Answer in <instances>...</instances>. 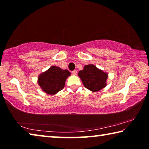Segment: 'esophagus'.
<instances>
[{"mask_svg":"<svg viewBox=\"0 0 149 149\" xmlns=\"http://www.w3.org/2000/svg\"><path fill=\"white\" fill-rule=\"evenodd\" d=\"M72 74H74V75H76L77 74V70H73V71L72 72Z\"/></svg>","mask_w":149,"mask_h":149,"instance_id":"34e87169","label":"esophagus"}]
</instances>
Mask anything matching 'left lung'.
I'll use <instances>...</instances> for the list:
<instances>
[{"label":"left lung","instance_id":"1","mask_svg":"<svg viewBox=\"0 0 149 149\" xmlns=\"http://www.w3.org/2000/svg\"><path fill=\"white\" fill-rule=\"evenodd\" d=\"M78 75L85 87L91 91H99L107 85L108 74L93 64L85 65L84 70L78 73Z\"/></svg>","mask_w":149,"mask_h":149}]
</instances>
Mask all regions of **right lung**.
<instances>
[{
  "mask_svg": "<svg viewBox=\"0 0 149 149\" xmlns=\"http://www.w3.org/2000/svg\"><path fill=\"white\" fill-rule=\"evenodd\" d=\"M70 75L68 70H63L54 65L39 75L38 84L47 94L54 95L64 88L65 79Z\"/></svg>",
  "mask_w": 149,
  "mask_h": 149,
  "instance_id": "add662e5",
  "label": "right lung"
}]
</instances>
